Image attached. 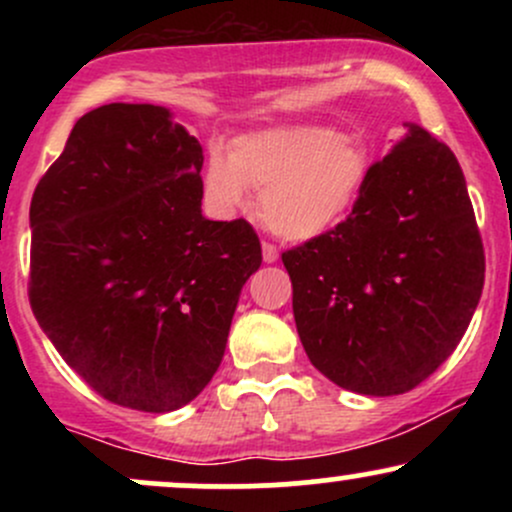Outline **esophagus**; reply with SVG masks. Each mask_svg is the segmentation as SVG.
Returning <instances> with one entry per match:
<instances>
[{
    "label": "esophagus",
    "mask_w": 512,
    "mask_h": 512,
    "mask_svg": "<svg viewBox=\"0 0 512 512\" xmlns=\"http://www.w3.org/2000/svg\"><path fill=\"white\" fill-rule=\"evenodd\" d=\"M262 260L267 264H272L279 260V250H276V245L272 243H262Z\"/></svg>",
    "instance_id": "obj_1"
}]
</instances>
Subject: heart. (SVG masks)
<instances>
[{
    "label": "heart",
    "mask_w": 512,
    "mask_h": 512,
    "mask_svg": "<svg viewBox=\"0 0 512 512\" xmlns=\"http://www.w3.org/2000/svg\"><path fill=\"white\" fill-rule=\"evenodd\" d=\"M361 139L320 125H284L240 134L228 156H209L204 197L219 216L243 214L250 190L262 195V221L274 236L308 243L354 214L370 178Z\"/></svg>",
    "instance_id": "heart-1"
}]
</instances>
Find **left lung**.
Returning a JSON list of instances; mask_svg holds the SVG:
<instances>
[{
    "mask_svg": "<svg viewBox=\"0 0 512 512\" xmlns=\"http://www.w3.org/2000/svg\"><path fill=\"white\" fill-rule=\"evenodd\" d=\"M370 178L337 231L281 255L310 363L344 390H414L467 332L484 245L452 151L419 125Z\"/></svg>",
    "mask_w": 512,
    "mask_h": 512,
    "instance_id": "8db88e82",
    "label": "left lung"
}]
</instances>
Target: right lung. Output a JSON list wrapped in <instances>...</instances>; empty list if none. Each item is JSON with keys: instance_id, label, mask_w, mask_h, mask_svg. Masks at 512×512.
<instances>
[{"instance_id": "right-lung-1", "label": "right lung", "mask_w": 512, "mask_h": 512, "mask_svg": "<svg viewBox=\"0 0 512 512\" xmlns=\"http://www.w3.org/2000/svg\"><path fill=\"white\" fill-rule=\"evenodd\" d=\"M202 163L170 110L110 103L76 122L33 192L35 320L120 407L163 414L209 385L262 264L248 221L202 216Z\"/></svg>"}]
</instances>
